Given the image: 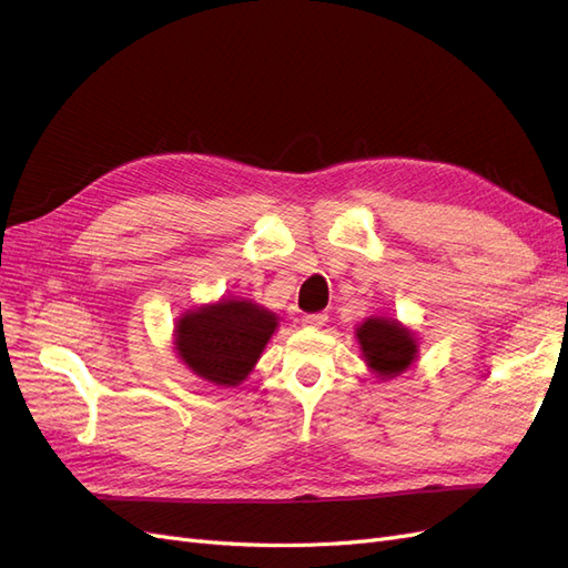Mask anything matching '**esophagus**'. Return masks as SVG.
<instances>
[{"mask_svg":"<svg viewBox=\"0 0 568 568\" xmlns=\"http://www.w3.org/2000/svg\"><path fill=\"white\" fill-rule=\"evenodd\" d=\"M326 320H329V317H326L324 313H315V315H303L301 324L303 326H311V329H320V326L326 324Z\"/></svg>","mask_w":568,"mask_h":568,"instance_id":"esophagus-1","label":"esophagus"}]
</instances>
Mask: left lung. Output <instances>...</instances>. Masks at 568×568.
<instances>
[{"label": "left lung", "instance_id": "left-lung-1", "mask_svg": "<svg viewBox=\"0 0 568 568\" xmlns=\"http://www.w3.org/2000/svg\"><path fill=\"white\" fill-rule=\"evenodd\" d=\"M355 338L365 365L382 382L400 376L419 357V338L395 317H367L363 324H357Z\"/></svg>", "mask_w": 568, "mask_h": 568}]
</instances>
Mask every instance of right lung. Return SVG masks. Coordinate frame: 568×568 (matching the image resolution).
Here are the masks:
<instances>
[{"label":"right lung","mask_w":568,"mask_h":568,"mask_svg":"<svg viewBox=\"0 0 568 568\" xmlns=\"http://www.w3.org/2000/svg\"><path fill=\"white\" fill-rule=\"evenodd\" d=\"M280 317L248 298H220L184 311L173 329V348L199 379L234 388L253 372Z\"/></svg>","instance_id":"obj_1"}]
</instances>
